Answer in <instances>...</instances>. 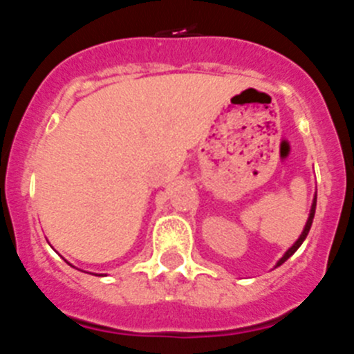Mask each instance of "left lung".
I'll return each mask as SVG.
<instances>
[{"label":"left lung","mask_w":354,"mask_h":354,"mask_svg":"<svg viewBox=\"0 0 354 354\" xmlns=\"http://www.w3.org/2000/svg\"><path fill=\"white\" fill-rule=\"evenodd\" d=\"M315 202H317V195H315V198H314V204H312L310 214H308V220H306V225H305V228H303L301 236H299V237H298V241H296V243H294V245L290 246L289 250H287L286 255H283V257L277 262V268H278V266H282L283 262H286L287 259H289L290 255H292V253L296 252V250H298L299 246H301V243H303V241H305V237L308 236V230H310V227H312V220H314V214H315Z\"/></svg>","instance_id":"1"}]
</instances>
